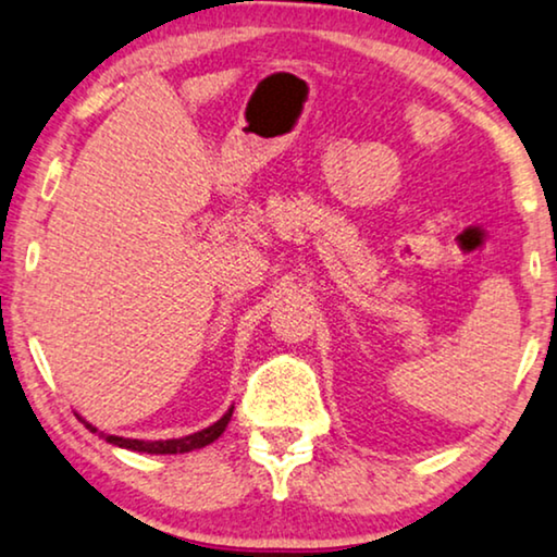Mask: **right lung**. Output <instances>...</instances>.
I'll return each mask as SVG.
<instances>
[{
  "instance_id": "1",
  "label": "right lung",
  "mask_w": 557,
  "mask_h": 557,
  "mask_svg": "<svg viewBox=\"0 0 557 557\" xmlns=\"http://www.w3.org/2000/svg\"><path fill=\"white\" fill-rule=\"evenodd\" d=\"M230 417H233V407H230L214 424H209L207 430H199V432H194V435L176 437V440H153V443H148V440H129V437H117V435H102V437L107 440V443L125 447V450H135V453H150V455L191 453V450H199V447H205L209 443H214V440L220 437L222 432H225ZM84 424L91 432H97V428H91L89 422H84Z\"/></svg>"
}]
</instances>
